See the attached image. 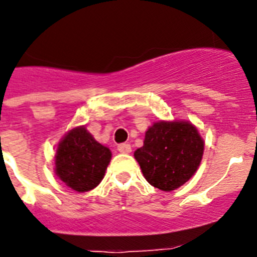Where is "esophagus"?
<instances>
[{"label": "esophagus", "mask_w": 257, "mask_h": 257, "mask_svg": "<svg viewBox=\"0 0 257 257\" xmlns=\"http://www.w3.org/2000/svg\"><path fill=\"white\" fill-rule=\"evenodd\" d=\"M117 151L120 153H126V155H128V153L132 152V147L128 143H123V145L117 146Z\"/></svg>", "instance_id": "1"}]
</instances>
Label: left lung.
<instances>
[{"instance_id":"left-lung-1","label":"left lung","mask_w":257,"mask_h":257,"mask_svg":"<svg viewBox=\"0 0 257 257\" xmlns=\"http://www.w3.org/2000/svg\"><path fill=\"white\" fill-rule=\"evenodd\" d=\"M204 141L189 121L160 120L147 129L145 142L134 152L143 176L162 191L180 188L196 172Z\"/></svg>"}]
</instances>
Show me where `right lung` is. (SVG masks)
Segmentation results:
<instances>
[{
  "label": "right lung",
  "mask_w": 257,
  "mask_h": 257,
  "mask_svg": "<svg viewBox=\"0 0 257 257\" xmlns=\"http://www.w3.org/2000/svg\"><path fill=\"white\" fill-rule=\"evenodd\" d=\"M110 160L109 148L96 142L85 126H77L59 142L54 171L72 190L85 193L101 183Z\"/></svg>",
  "instance_id": "1"
}]
</instances>
